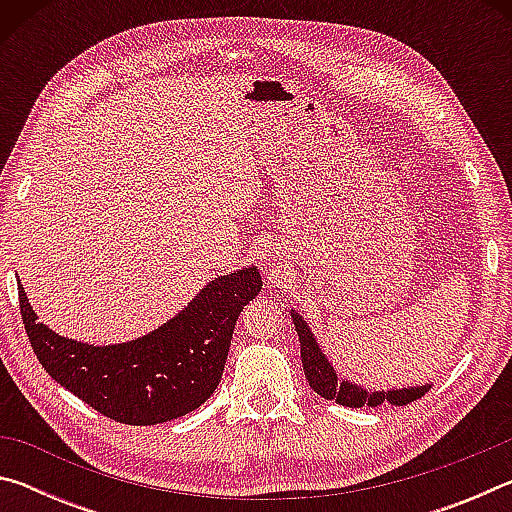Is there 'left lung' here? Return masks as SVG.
I'll use <instances>...</instances> for the list:
<instances>
[{"label":"left lung","mask_w":512,"mask_h":512,"mask_svg":"<svg viewBox=\"0 0 512 512\" xmlns=\"http://www.w3.org/2000/svg\"><path fill=\"white\" fill-rule=\"evenodd\" d=\"M293 325H296L298 339H300V359L302 370L309 386L325 397V400H334L336 404L350 406V409H361V406H379L388 402L391 406H404L413 400H418L429 391L431 384L424 386H406V388H391V391H368L350 379H341L325 352L320 350L314 332H311L307 320L302 318L296 309H291Z\"/></svg>","instance_id":"obj_1"}]
</instances>
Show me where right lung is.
<instances>
[{
	"label": "right lung",
	"instance_id": "add662e5",
	"mask_svg": "<svg viewBox=\"0 0 512 512\" xmlns=\"http://www.w3.org/2000/svg\"><path fill=\"white\" fill-rule=\"evenodd\" d=\"M262 289L257 266L219 275L183 311L135 341L81 343L56 334L20 291L31 348L51 379L110 420L146 427L192 413L219 386L237 318Z\"/></svg>",
	"mask_w": 512,
	"mask_h": 512
}]
</instances>
